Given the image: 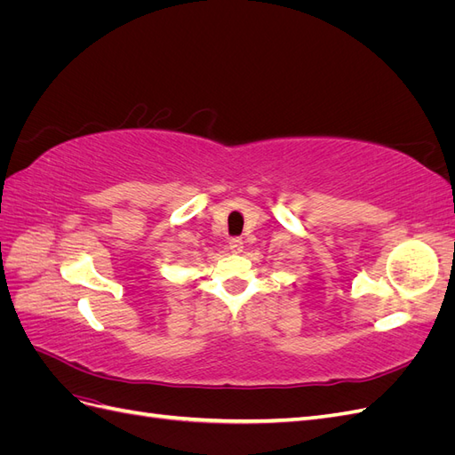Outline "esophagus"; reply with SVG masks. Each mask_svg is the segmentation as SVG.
<instances>
[{
    "label": "esophagus",
    "instance_id": "34e87169",
    "mask_svg": "<svg viewBox=\"0 0 455 455\" xmlns=\"http://www.w3.org/2000/svg\"><path fill=\"white\" fill-rule=\"evenodd\" d=\"M229 251L231 252H241L243 251V239L241 237H233L229 241Z\"/></svg>",
    "mask_w": 455,
    "mask_h": 455
}]
</instances>
